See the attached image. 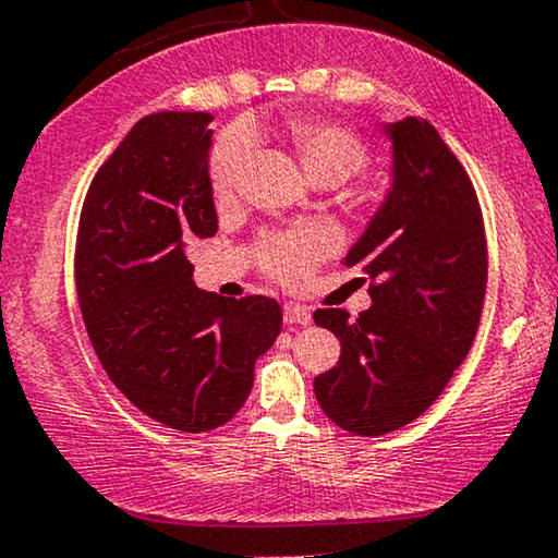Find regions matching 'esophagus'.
I'll list each match as a JSON object with an SVG mask.
<instances>
[{
  "instance_id": "34e87169",
  "label": "esophagus",
  "mask_w": 558,
  "mask_h": 558,
  "mask_svg": "<svg viewBox=\"0 0 558 558\" xmlns=\"http://www.w3.org/2000/svg\"><path fill=\"white\" fill-rule=\"evenodd\" d=\"M282 320H286V326H311V311L303 308V305L298 303H286V308H282Z\"/></svg>"
}]
</instances>
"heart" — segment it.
I'll return each instance as SVG.
<instances>
[{"label": "heart", "instance_id": "heart-1", "mask_svg": "<svg viewBox=\"0 0 558 558\" xmlns=\"http://www.w3.org/2000/svg\"><path fill=\"white\" fill-rule=\"evenodd\" d=\"M288 138L293 144L303 169L313 182L333 186L366 169L368 148L347 125L326 119H293L288 123ZM255 148V133L247 123H234L217 138L209 159L211 190L225 194L238 182ZM333 250V238L324 230L301 234H276L265 240L260 250L263 268L280 282H303L318 260Z\"/></svg>", "mask_w": 558, "mask_h": 558}]
</instances>
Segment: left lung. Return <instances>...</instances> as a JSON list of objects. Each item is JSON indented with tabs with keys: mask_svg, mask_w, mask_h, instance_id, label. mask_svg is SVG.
<instances>
[{
	"mask_svg": "<svg viewBox=\"0 0 558 558\" xmlns=\"http://www.w3.org/2000/svg\"><path fill=\"white\" fill-rule=\"evenodd\" d=\"M391 186L343 257L372 278V308L313 313L341 341L339 364L313 379L326 417L379 437L442 395L481 324L488 245L477 194L437 129L417 116L387 123Z\"/></svg>",
	"mask_w": 558,
	"mask_h": 558,
	"instance_id": "obj_1",
	"label": "left lung"
}]
</instances>
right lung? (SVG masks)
Segmentation results:
<instances>
[{"label":"right lung","instance_id":"1","mask_svg":"<svg viewBox=\"0 0 558 558\" xmlns=\"http://www.w3.org/2000/svg\"><path fill=\"white\" fill-rule=\"evenodd\" d=\"M211 116L141 119L85 194L75 288L85 331L131 404L182 433L230 422L276 343L278 301H227L192 280L186 245L217 232Z\"/></svg>","mask_w":558,"mask_h":558}]
</instances>
